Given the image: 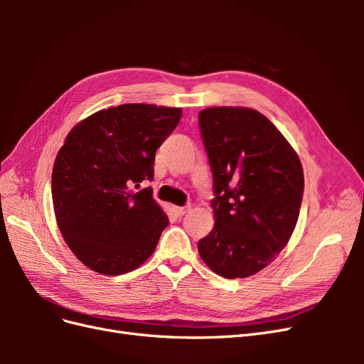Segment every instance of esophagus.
Listing matches in <instances>:
<instances>
[{"mask_svg":"<svg viewBox=\"0 0 364 364\" xmlns=\"http://www.w3.org/2000/svg\"><path fill=\"white\" fill-rule=\"evenodd\" d=\"M191 209V206L190 205H186V206H173V211L176 213V215H183V214H186Z\"/></svg>","mask_w":364,"mask_h":364,"instance_id":"obj_1","label":"esophagus"}]
</instances>
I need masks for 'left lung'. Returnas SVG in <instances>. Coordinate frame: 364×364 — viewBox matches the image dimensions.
Returning a JSON list of instances; mask_svg holds the SVG:
<instances>
[{"instance_id":"8db88e82","label":"left lung","mask_w":364,"mask_h":364,"mask_svg":"<svg viewBox=\"0 0 364 364\" xmlns=\"http://www.w3.org/2000/svg\"><path fill=\"white\" fill-rule=\"evenodd\" d=\"M199 126L214 178L215 223L197 249L220 277L247 278L289 243L302 203V164L255 109L208 107Z\"/></svg>"}]
</instances>
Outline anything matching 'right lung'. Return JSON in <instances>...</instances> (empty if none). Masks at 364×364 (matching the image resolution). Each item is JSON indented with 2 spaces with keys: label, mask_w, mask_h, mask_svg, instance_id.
I'll return each mask as SVG.
<instances>
[{
  "label": "right lung",
  "mask_w": 364,
  "mask_h": 364,
  "mask_svg": "<svg viewBox=\"0 0 364 364\" xmlns=\"http://www.w3.org/2000/svg\"><path fill=\"white\" fill-rule=\"evenodd\" d=\"M181 107L129 103L98 111L65 138L51 174L65 243L91 270L117 277L156 249L168 217L153 199L155 153L178 126Z\"/></svg>",
  "instance_id": "right-lung-1"
}]
</instances>
